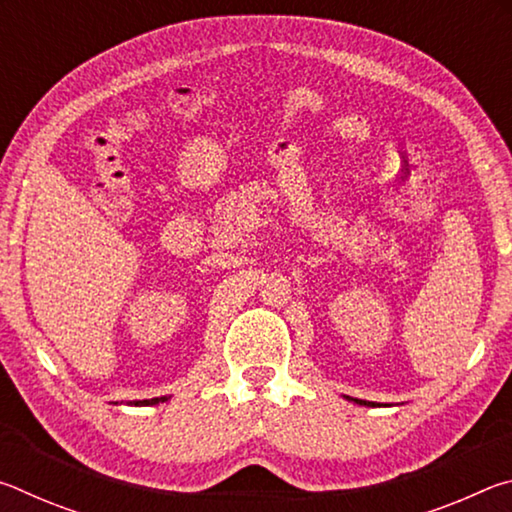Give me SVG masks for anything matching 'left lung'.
Listing matches in <instances>:
<instances>
[{
	"mask_svg": "<svg viewBox=\"0 0 512 512\" xmlns=\"http://www.w3.org/2000/svg\"><path fill=\"white\" fill-rule=\"evenodd\" d=\"M354 402H359V404H368V406H375L372 402H363V400H354Z\"/></svg>",
	"mask_w": 512,
	"mask_h": 512,
	"instance_id": "obj_1",
	"label": "left lung"
}]
</instances>
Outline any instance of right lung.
<instances>
[{"label": "right lung", "mask_w": 512, "mask_h": 512, "mask_svg": "<svg viewBox=\"0 0 512 512\" xmlns=\"http://www.w3.org/2000/svg\"><path fill=\"white\" fill-rule=\"evenodd\" d=\"M167 397H153V400H142V402H135V404H158V402H164Z\"/></svg>", "instance_id": "1"}]
</instances>
